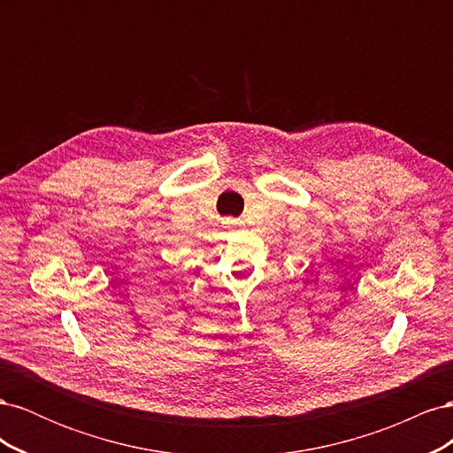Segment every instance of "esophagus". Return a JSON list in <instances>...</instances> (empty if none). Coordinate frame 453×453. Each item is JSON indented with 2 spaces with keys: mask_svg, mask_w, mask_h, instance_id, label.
Returning a JSON list of instances; mask_svg holds the SVG:
<instances>
[{
  "mask_svg": "<svg viewBox=\"0 0 453 453\" xmlns=\"http://www.w3.org/2000/svg\"><path fill=\"white\" fill-rule=\"evenodd\" d=\"M225 225H228V226H238L240 221H236V219H226Z\"/></svg>",
  "mask_w": 453,
  "mask_h": 453,
  "instance_id": "1",
  "label": "esophagus"
}]
</instances>
